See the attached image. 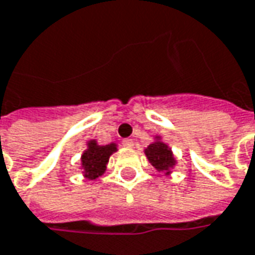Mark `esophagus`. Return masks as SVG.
Masks as SVG:
<instances>
[{"label": "esophagus", "instance_id": "esophagus-1", "mask_svg": "<svg viewBox=\"0 0 255 255\" xmlns=\"http://www.w3.org/2000/svg\"><path fill=\"white\" fill-rule=\"evenodd\" d=\"M122 144H124L125 147H128V148H131V147L134 145V143H133L131 138H125L124 141H122Z\"/></svg>", "mask_w": 255, "mask_h": 255}]
</instances>
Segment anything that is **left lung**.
Segmentation results:
<instances>
[{"instance_id": "left-lung-1", "label": "left lung", "mask_w": 255, "mask_h": 255, "mask_svg": "<svg viewBox=\"0 0 255 255\" xmlns=\"http://www.w3.org/2000/svg\"><path fill=\"white\" fill-rule=\"evenodd\" d=\"M144 154L150 164L155 168V171L164 172L165 175H169L173 166L176 165V159L171 147L165 144L161 136H155V140L144 148Z\"/></svg>"}]
</instances>
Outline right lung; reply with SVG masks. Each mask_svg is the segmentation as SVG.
Masks as SVG:
<instances>
[{"label": "right lung", "mask_w": 255, "mask_h": 255, "mask_svg": "<svg viewBox=\"0 0 255 255\" xmlns=\"http://www.w3.org/2000/svg\"><path fill=\"white\" fill-rule=\"evenodd\" d=\"M117 143H111L107 145H100L97 140H89L87 148L83 151L80 158V169L86 179L94 180L100 178L105 171L110 161V157L117 152Z\"/></svg>", "instance_id": "obj_1"}]
</instances>
